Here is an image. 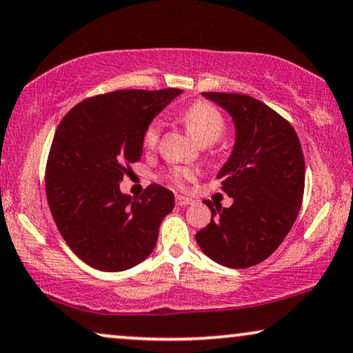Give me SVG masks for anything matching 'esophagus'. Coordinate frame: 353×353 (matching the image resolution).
I'll return each mask as SVG.
<instances>
[{
	"mask_svg": "<svg viewBox=\"0 0 353 353\" xmlns=\"http://www.w3.org/2000/svg\"><path fill=\"white\" fill-rule=\"evenodd\" d=\"M175 201H176V205H180V207H186V205L192 204V199H191V197H188V196H181V194H178Z\"/></svg>",
	"mask_w": 353,
	"mask_h": 353,
	"instance_id": "esophagus-1",
	"label": "esophagus"
}]
</instances>
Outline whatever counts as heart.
Listing matches in <instances>:
<instances>
[{"label": "heart", "instance_id": "b5f03b06", "mask_svg": "<svg viewBox=\"0 0 353 353\" xmlns=\"http://www.w3.org/2000/svg\"><path fill=\"white\" fill-rule=\"evenodd\" d=\"M181 122L185 123L188 132L191 133V137L196 139L197 143L204 144H212L219 141L221 134L225 133V119L219 109L215 108L214 104L207 103V101H196L191 105L183 110L180 115ZM161 132H162V120L154 119L151 123L148 125L146 130H144L143 134V144L144 148L152 151L156 149L159 144V139H161ZM196 172L190 167H172L168 168L167 178L170 180L173 185L183 186L186 181H190L194 178Z\"/></svg>", "mask_w": 353, "mask_h": 353}]
</instances>
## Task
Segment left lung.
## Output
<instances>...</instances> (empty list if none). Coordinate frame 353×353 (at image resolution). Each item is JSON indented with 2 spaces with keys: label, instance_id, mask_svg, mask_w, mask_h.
<instances>
[{
  "label": "left lung",
  "instance_id": "left-lung-1",
  "mask_svg": "<svg viewBox=\"0 0 353 353\" xmlns=\"http://www.w3.org/2000/svg\"><path fill=\"white\" fill-rule=\"evenodd\" d=\"M202 94L233 117L236 141L216 175L233 204L221 209L205 201L212 220L196 241L223 267H254L278 249L297 219L305 186L301 141L286 119L252 96Z\"/></svg>",
  "mask_w": 353,
  "mask_h": 353
}]
</instances>
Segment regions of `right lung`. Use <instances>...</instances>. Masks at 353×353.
<instances>
[{"mask_svg":"<svg viewBox=\"0 0 353 353\" xmlns=\"http://www.w3.org/2000/svg\"><path fill=\"white\" fill-rule=\"evenodd\" d=\"M180 93L112 91L83 99L61 120L46 162V197L61 236L90 267L123 272L156 248L173 192L152 183L132 197L119 185L141 159L144 130Z\"/></svg>","mask_w":353,"mask_h":353,"instance_id":"add662e5","label":"right lung"}]
</instances>
